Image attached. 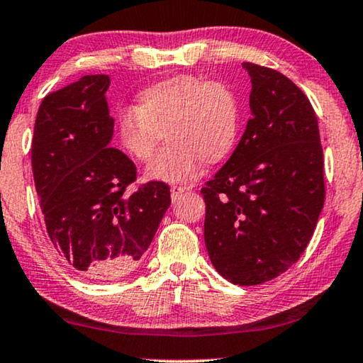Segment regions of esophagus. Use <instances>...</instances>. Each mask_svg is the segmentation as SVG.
Segmentation results:
<instances>
[{
  "label": "esophagus",
  "mask_w": 363,
  "mask_h": 363,
  "mask_svg": "<svg viewBox=\"0 0 363 363\" xmlns=\"http://www.w3.org/2000/svg\"><path fill=\"white\" fill-rule=\"evenodd\" d=\"M184 191H186V189L181 186H171V199L176 202V200L182 196Z\"/></svg>",
  "instance_id": "34e87169"
}]
</instances>
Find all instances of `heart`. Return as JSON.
I'll use <instances>...</instances> for the list:
<instances>
[{"label": "heart", "mask_w": 363, "mask_h": 363, "mask_svg": "<svg viewBox=\"0 0 363 363\" xmlns=\"http://www.w3.org/2000/svg\"><path fill=\"white\" fill-rule=\"evenodd\" d=\"M121 148L138 163H147L158 147H166L148 166L151 181L187 182L200 163H216L233 148L238 133V101L228 84L181 74L140 91L138 104L116 116Z\"/></svg>", "instance_id": "obj_1"}]
</instances>
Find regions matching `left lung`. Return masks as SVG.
<instances>
[{
	"mask_svg": "<svg viewBox=\"0 0 363 363\" xmlns=\"http://www.w3.org/2000/svg\"><path fill=\"white\" fill-rule=\"evenodd\" d=\"M252 117L233 155L205 184L210 261L235 285H259L298 261L324 205L318 118L305 93L272 68L242 63Z\"/></svg>",
	"mask_w": 363,
	"mask_h": 363,
	"instance_id": "obj_1",
	"label": "left lung"
}]
</instances>
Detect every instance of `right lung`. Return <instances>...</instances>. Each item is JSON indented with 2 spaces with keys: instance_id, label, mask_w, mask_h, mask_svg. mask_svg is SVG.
Wrapping results in <instances>:
<instances>
[{
  "instance_id": "1",
  "label": "right lung",
  "mask_w": 363,
  "mask_h": 363,
  "mask_svg": "<svg viewBox=\"0 0 363 363\" xmlns=\"http://www.w3.org/2000/svg\"><path fill=\"white\" fill-rule=\"evenodd\" d=\"M107 74H88L43 97L32 138V172L47 233L69 267L96 280L128 274L153 241L169 186L135 191L137 167L111 147Z\"/></svg>"
}]
</instances>
